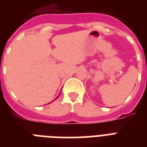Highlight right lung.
Wrapping results in <instances>:
<instances>
[{
	"instance_id": "add662e5",
	"label": "right lung",
	"mask_w": 147,
	"mask_h": 147,
	"mask_svg": "<svg viewBox=\"0 0 147 147\" xmlns=\"http://www.w3.org/2000/svg\"><path fill=\"white\" fill-rule=\"evenodd\" d=\"M57 98H58V97H57Z\"/></svg>"
}]
</instances>
